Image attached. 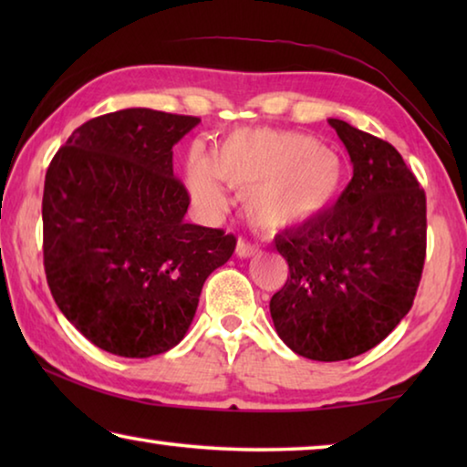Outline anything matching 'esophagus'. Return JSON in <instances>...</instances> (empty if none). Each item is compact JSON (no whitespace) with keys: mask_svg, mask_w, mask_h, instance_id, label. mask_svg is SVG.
<instances>
[{"mask_svg":"<svg viewBox=\"0 0 467 467\" xmlns=\"http://www.w3.org/2000/svg\"><path fill=\"white\" fill-rule=\"evenodd\" d=\"M257 253H259V249L255 247V244H251V243H247L244 239H239V243H236V255L243 257V259L257 255Z\"/></svg>","mask_w":467,"mask_h":467,"instance_id":"esophagus-1","label":"esophagus"}]
</instances>
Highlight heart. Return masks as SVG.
<instances>
[{"mask_svg":"<svg viewBox=\"0 0 467 467\" xmlns=\"http://www.w3.org/2000/svg\"><path fill=\"white\" fill-rule=\"evenodd\" d=\"M218 179L243 193L251 224L286 233L317 223L342 197L346 167L334 150L296 131L239 130L228 133L210 158L189 154L185 183L197 208L216 214L224 208Z\"/></svg>","mask_w":467,"mask_h":467,"instance_id":"obj_1","label":"heart"}]
</instances>
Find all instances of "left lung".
<instances>
[{"label":"left lung","mask_w":467,"mask_h":467,"mask_svg":"<svg viewBox=\"0 0 467 467\" xmlns=\"http://www.w3.org/2000/svg\"><path fill=\"white\" fill-rule=\"evenodd\" d=\"M354 169L329 214L275 236L290 275L270 300L274 327L298 357L365 354L412 309L426 255V197L391 144L327 119Z\"/></svg>","instance_id":"8db88e82"}]
</instances>
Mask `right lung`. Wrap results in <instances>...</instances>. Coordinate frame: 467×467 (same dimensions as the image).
I'll return each mask as SVG.
<instances>
[{
    "mask_svg": "<svg viewBox=\"0 0 467 467\" xmlns=\"http://www.w3.org/2000/svg\"><path fill=\"white\" fill-rule=\"evenodd\" d=\"M197 117L125 109L80 125L53 156L43 193L51 295L94 346L148 358L185 337L202 286L236 239L187 224L172 146Z\"/></svg>",
    "mask_w": 467,
    "mask_h": 467,
    "instance_id": "add662e5",
    "label": "right lung"
}]
</instances>
